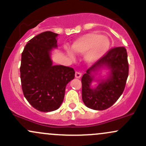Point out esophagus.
Wrapping results in <instances>:
<instances>
[{
    "label": "esophagus",
    "mask_w": 146,
    "mask_h": 146,
    "mask_svg": "<svg viewBox=\"0 0 146 146\" xmlns=\"http://www.w3.org/2000/svg\"><path fill=\"white\" fill-rule=\"evenodd\" d=\"M75 78H81V76H82V73H80V72L76 71V72H75Z\"/></svg>",
    "instance_id": "esophagus-1"
}]
</instances>
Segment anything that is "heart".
I'll list each match as a JSON object with an SVG mask.
<instances>
[{
	"mask_svg": "<svg viewBox=\"0 0 146 146\" xmlns=\"http://www.w3.org/2000/svg\"><path fill=\"white\" fill-rule=\"evenodd\" d=\"M110 46V41L108 37L96 33H90L80 37L72 44L71 48L75 53L84 54L88 62L92 63L98 60L108 52ZM68 54L73 58L71 51H67Z\"/></svg>",
	"mask_w": 146,
	"mask_h": 146,
	"instance_id": "1",
	"label": "heart"
}]
</instances>
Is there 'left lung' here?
<instances>
[{
  "label": "left lung",
  "mask_w": 146,
  "mask_h": 146,
  "mask_svg": "<svg viewBox=\"0 0 146 146\" xmlns=\"http://www.w3.org/2000/svg\"><path fill=\"white\" fill-rule=\"evenodd\" d=\"M102 68L110 71L108 78L102 80L96 88L90 87L93 72ZM128 54L123 46L111 48L106 54L87 69L82 78V97L88 108L103 110L112 106L124 90L128 76Z\"/></svg>",
  "instance_id": "obj_1"
}]
</instances>
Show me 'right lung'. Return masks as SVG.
I'll return each mask as SVG.
<instances>
[{
    "mask_svg": "<svg viewBox=\"0 0 146 146\" xmlns=\"http://www.w3.org/2000/svg\"><path fill=\"white\" fill-rule=\"evenodd\" d=\"M58 34L44 31L25 45L21 56V86L24 96L34 108L51 112L59 108L66 84L75 78L73 68L53 65L51 52Z\"/></svg>",
    "mask_w": 146,
    "mask_h": 146,
    "instance_id": "right-lung-1",
    "label": "right lung"
}]
</instances>
